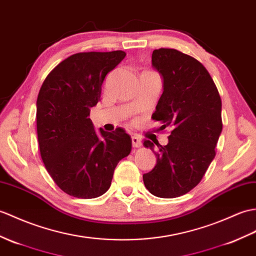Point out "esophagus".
<instances>
[{"label": "esophagus", "mask_w": 256, "mask_h": 256, "mask_svg": "<svg viewBox=\"0 0 256 256\" xmlns=\"http://www.w3.org/2000/svg\"><path fill=\"white\" fill-rule=\"evenodd\" d=\"M132 144H133V147H140L142 146L140 138H138V135H133L132 136Z\"/></svg>", "instance_id": "34e87169"}]
</instances>
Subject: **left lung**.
Instances as JSON below:
<instances>
[{
	"mask_svg": "<svg viewBox=\"0 0 256 256\" xmlns=\"http://www.w3.org/2000/svg\"><path fill=\"white\" fill-rule=\"evenodd\" d=\"M152 65L164 78V92L152 118L172 128L166 146L150 140L154 169L142 176L146 188L162 198H179L203 179L222 130V99L204 65L176 49L154 50Z\"/></svg>",
	"mask_w": 256,
	"mask_h": 256,
	"instance_id": "obj_1",
	"label": "left lung"
}]
</instances>
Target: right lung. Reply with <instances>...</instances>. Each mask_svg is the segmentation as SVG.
<instances>
[{
	"mask_svg": "<svg viewBox=\"0 0 256 256\" xmlns=\"http://www.w3.org/2000/svg\"><path fill=\"white\" fill-rule=\"evenodd\" d=\"M126 53L80 52L46 76L37 99V134L44 167L63 192L94 198L108 191L132 140L123 128L96 132L89 114L100 100L106 75Z\"/></svg>",
	"mask_w": 256,
	"mask_h": 256,
	"instance_id": "1",
	"label": "right lung"
}]
</instances>
